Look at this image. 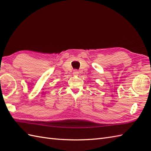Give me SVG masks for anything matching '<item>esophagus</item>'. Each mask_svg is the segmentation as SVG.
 I'll return each instance as SVG.
<instances>
[{
  "instance_id": "1",
  "label": "esophagus",
  "mask_w": 151,
  "mask_h": 151,
  "mask_svg": "<svg viewBox=\"0 0 151 151\" xmlns=\"http://www.w3.org/2000/svg\"><path fill=\"white\" fill-rule=\"evenodd\" d=\"M78 74H79V72H78V70L75 69L74 71H73V75H78Z\"/></svg>"
}]
</instances>
